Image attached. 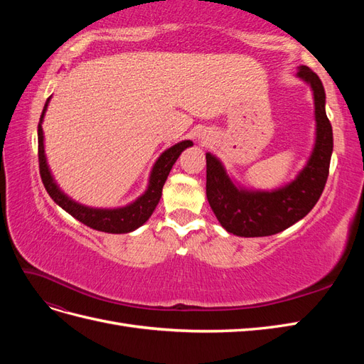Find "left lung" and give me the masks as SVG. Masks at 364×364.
Masks as SVG:
<instances>
[{
    "label": "left lung",
    "instance_id": "obj_1",
    "mask_svg": "<svg viewBox=\"0 0 364 364\" xmlns=\"http://www.w3.org/2000/svg\"><path fill=\"white\" fill-rule=\"evenodd\" d=\"M297 77L314 97L316 142L296 179L272 191L246 190L229 178L223 164L206 153V197L217 220L238 237H267L299 222L322 196L333 155V127L325 112V90L317 74L301 65Z\"/></svg>",
    "mask_w": 364,
    "mask_h": 364
}]
</instances>
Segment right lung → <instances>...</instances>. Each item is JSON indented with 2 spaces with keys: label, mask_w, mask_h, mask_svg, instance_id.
Returning a JSON list of instances; mask_svg holds the SVG:
<instances>
[{
  "label": "right lung",
  "mask_w": 364,
  "mask_h": 364,
  "mask_svg": "<svg viewBox=\"0 0 364 364\" xmlns=\"http://www.w3.org/2000/svg\"><path fill=\"white\" fill-rule=\"evenodd\" d=\"M50 98L47 100L46 106H43V111L38 124V155H39V173L42 178V183L46 186V190L50 194L51 199L83 225L97 230H102V232L127 234L144 225L153 214V211H155L156 205L159 203V199L162 196V186L165 181H167L174 162L178 161L181 153L186 147L193 146V141L186 139V141L178 142V144H174L173 147L167 149L162 153L150 171L147 190L144 191V194L139 196L135 202H132L123 208H114V209L85 206L79 202L73 200L71 197H68L59 188L48 168L46 147H43L42 121L48 107Z\"/></svg>",
  "instance_id": "right-lung-1"
}]
</instances>
